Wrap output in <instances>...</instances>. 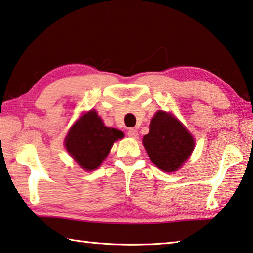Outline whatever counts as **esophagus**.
<instances>
[{
    "label": "esophagus",
    "mask_w": 253,
    "mask_h": 253,
    "mask_svg": "<svg viewBox=\"0 0 253 253\" xmlns=\"http://www.w3.org/2000/svg\"><path fill=\"white\" fill-rule=\"evenodd\" d=\"M128 136L131 138H137L138 137V131L134 129V128H130L129 130H128Z\"/></svg>",
    "instance_id": "34e87169"
}]
</instances>
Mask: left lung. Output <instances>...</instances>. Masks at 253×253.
<instances>
[{
  "mask_svg": "<svg viewBox=\"0 0 253 253\" xmlns=\"http://www.w3.org/2000/svg\"><path fill=\"white\" fill-rule=\"evenodd\" d=\"M143 144L151 161L164 172L179 170L195 148L189 130L171 112L163 110L153 116Z\"/></svg>",
  "mask_w": 253,
  "mask_h": 253,
  "instance_id": "8db88e82",
  "label": "left lung"
}]
</instances>
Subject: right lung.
Instances as JSON below:
<instances>
[{
  "label": "right lung",
  "mask_w": 253,
  "mask_h": 253,
  "mask_svg": "<svg viewBox=\"0 0 253 253\" xmlns=\"http://www.w3.org/2000/svg\"><path fill=\"white\" fill-rule=\"evenodd\" d=\"M123 137V131L106 127L97 111L92 109L74 123L64 145L83 170L93 171L101 166L114 143Z\"/></svg>",
  "instance_id": "obj_1"
}]
</instances>
